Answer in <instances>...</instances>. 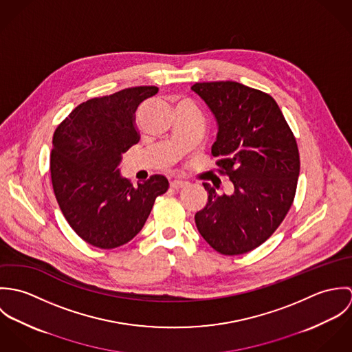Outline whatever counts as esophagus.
I'll return each mask as SVG.
<instances>
[{"label": "esophagus", "mask_w": 352, "mask_h": 352, "mask_svg": "<svg viewBox=\"0 0 352 352\" xmlns=\"http://www.w3.org/2000/svg\"><path fill=\"white\" fill-rule=\"evenodd\" d=\"M187 186H188V183L184 182V180H172L170 182V187L175 188V190H180V188H184Z\"/></svg>", "instance_id": "34e87169"}]
</instances>
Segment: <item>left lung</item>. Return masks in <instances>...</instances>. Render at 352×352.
I'll list each match as a JSON object with an SVG mask.
<instances>
[{"label": "left lung", "instance_id": "left-lung-1", "mask_svg": "<svg viewBox=\"0 0 352 352\" xmlns=\"http://www.w3.org/2000/svg\"><path fill=\"white\" fill-rule=\"evenodd\" d=\"M217 122L211 148L234 191L218 195L203 183L207 203L195 214L201 237L222 254L261 245L290 210L300 176V153L285 116L270 95L234 81L191 87Z\"/></svg>", "mask_w": 352, "mask_h": 352}]
</instances>
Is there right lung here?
<instances>
[{"label": "right lung", "mask_w": 352, "mask_h": 352, "mask_svg": "<svg viewBox=\"0 0 352 352\" xmlns=\"http://www.w3.org/2000/svg\"><path fill=\"white\" fill-rule=\"evenodd\" d=\"M157 94V87H135L85 101L54 133L55 198L72 229L94 247L112 250L133 240L169 187L162 175L133 187L119 169L123 153L140 140V105Z\"/></svg>", "instance_id": "1"}]
</instances>
